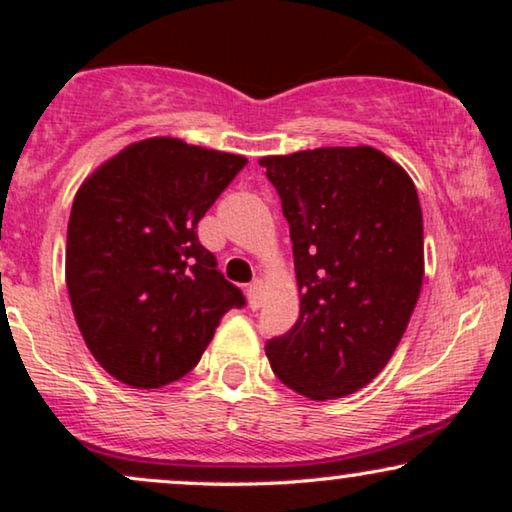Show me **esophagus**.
Wrapping results in <instances>:
<instances>
[{
	"instance_id": "1",
	"label": "esophagus",
	"mask_w": 512,
	"mask_h": 512,
	"mask_svg": "<svg viewBox=\"0 0 512 512\" xmlns=\"http://www.w3.org/2000/svg\"><path fill=\"white\" fill-rule=\"evenodd\" d=\"M247 298L251 310H258V307H261V279H254V282L247 286Z\"/></svg>"
}]
</instances>
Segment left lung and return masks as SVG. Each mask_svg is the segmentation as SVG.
I'll list each match as a JSON object with an SVG mask.
<instances>
[{
  "instance_id": "1",
  "label": "left lung",
  "mask_w": 512,
  "mask_h": 512,
  "mask_svg": "<svg viewBox=\"0 0 512 512\" xmlns=\"http://www.w3.org/2000/svg\"><path fill=\"white\" fill-rule=\"evenodd\" d=\"M282 200L300 314L265 342L286 387L312 401L366 387L396 352L424 279V226L408 172L373 146L261 160Z\"/></svg>"
}]
</instances>
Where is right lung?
Returning a JSON list of instances; mask_svg holds the SVG:
<instances>
[{
    "label": "right lung",
    "instance_id": "right-lung-1",
    "mask_svg": "<svg viewBox=\"0 0 512 512\" xmlns=\"http://www.w3.org/2000/svg\"><path fill=\"white\" fill-rule=\"evenodd\" d=\"M247 158L181 139L130 144L83 181L67 226V291L97 363L137 389L198 366L242 291L198 240V221Z\"/></svg>",
    "mask_w": 512,
    "mask_h": 512
}]
</instances>
